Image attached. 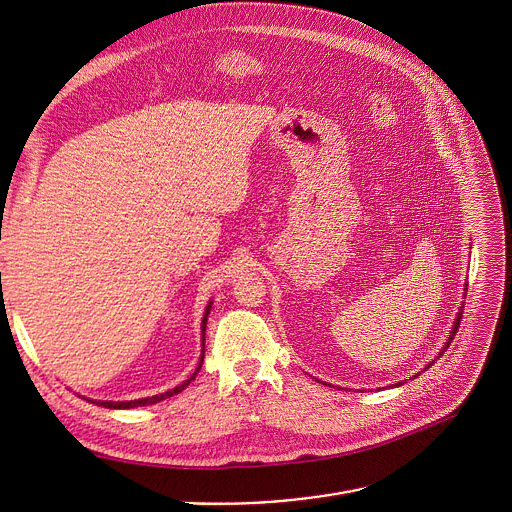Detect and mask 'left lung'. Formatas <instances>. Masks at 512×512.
<instances>
[{
    "label": "left lung",
    "instance_id": "1",
    "mask_svg": "<svg viewBox=\"0 0 512 512\" xmlns=\"http://www.w3.org/2000/svg\"><path fill=\"white\" fill-rule=\"evenodd\" d=\"M461 310H463V308H461ZM461 310H459V312H457V316H455V320H453V329H451V335H449V337H447V343H445V345H443V351H441V353H439V355H443V353H445V351H447V347H449V343H451V341H453V337H455V333H457V327H459V322H461V314H463V312H461ZM431 365H433V363H431ZM425 369H429V367H425Z\"/></svg>",
    "mask_w": 512,
    "mask_h": 512
}]
</instances>
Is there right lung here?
Returning a JSON list of instances; mask_svg holds the SVG:
<instances>
[{"label": "right lung", "mask_w": 512, "mask_h": 512, "mask_svg": "<svg viewBox=\"0 0 512 512\" xmlns=\"http://www.w3.org/2000/svg\"><path fill=\"white\" fill-rule=\"evenodd\" d=\"M210 308H212V302H208V306H206V312H204V318H202V357H200V363H198V367H196V371L194 374L185 380L183 384H179V386H175L173 390H169V392H163V394H157V396H151V398H138V400H128V402H112V400H100V402H96V400H89L91 404H100V406H104V408H136V406H147V404H155V402H161V400H165V398H169V396H173V394H179L181 390H185V386H190V382L198 376V371H200V367H202V361H204V335H206V322H208V314H210Z\"/></svg>", "instance_id": "obj_1"}]
</instances>
